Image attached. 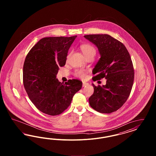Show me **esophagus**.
Wrapping results in <instances>:
<instances>
[{"instance_id":"34e87169","label":"esophagus","mask_w":156,"mask_h":156,"mask_svg":"<svg viewBox=\"0 0 156 156\" xmlns=\"http://www.w3.org/2000/svg\"><path fill=\"white\" fill-rule=\"evenodd\" d=\"M88 85H89V83H87V82H82V87H87V86H88Z\"/></svg>"}]
</instances>
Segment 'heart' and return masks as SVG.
I'll list each match as a JSON object with an SVG mask.
<instances>
[{"mask_svg":"<svg viewBox=\"0 0 156 156\" xmlns=\"http://www.w3.org/2000/svg\"><path fill=\"white\" fill-rule=\"evenodd\" d=\"M80 49L82 53L87 58L90 57H94L96 54V49L95 48V47L89 43H85L81 45ZM70 54H68L67 56V58H68ZM74 75L77 78L81 79H85L87 76V73L85 70L82 69H76L74 72Z\"/></svg>","mask_w":156,"mask_h":156,"instance_id":"heart-1","label":"heart"}]
</instances>
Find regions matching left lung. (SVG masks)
Wrapping results in <instances>:
<instances>
[{"instance_id":"8db88e82","label":"left lung","mask_w":156,"mask_h":156,"mask_svg":"<svg viewBox=\"0 0 156 156\" xmlns=\"http://www.w3.org/2000/svg\"><path fill=\"white\" fill-rule=\"evenodd\" d=\"M96 45L101 58L93 69L92 80L104 78L105 85L95 86L89 98L90 106L102 113L116 111L129 97L133 84L134 72L130 55L126 47L108 34L84 36Z\"/></svg>"}]
</instances>
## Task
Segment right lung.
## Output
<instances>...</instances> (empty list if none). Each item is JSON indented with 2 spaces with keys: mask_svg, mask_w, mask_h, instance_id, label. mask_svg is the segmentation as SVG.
<instances>
[{
  "mask_svg": "<svg viewBox=\"0 0 156 156\" xmlns=\"http://www.w3.org/2000/svg\"><path fill=\"white\" fill-rule=\"evenodd\" d=\"M76 36L44 37L28 52L23 65V81L32 103L45 114L56 116L66 110L82 82L56 78L59 67L66 65L67 53Z\"/></svg>",
  "mask_w": 156,
  "mask_h": 156,
  "instance_id": "add662e5",
  "label": "right lung"
}]
</instances>
